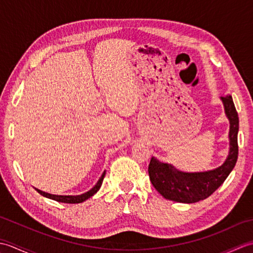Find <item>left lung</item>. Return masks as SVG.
I'll return each instance as SVG.
<instances>
[{"label":"left lung","mask_w":253,"mask_h":253,"mask_svg":"<svg viewBox=\"0 0 253 253\" xmlns=\"http://www.w3.org/2000/svg\"><path fill=\"white\" fill-rule=\"evenodd\" d=\"M225 113L229 120V154L222 166L204 173H182L173 166L151 159L148 168L150 180L153 187L165 199L182 203H195L210 197L221 186L238 159V129L239 118L233 98L222 96Z\"/></svg>","instance_id":"left-lung-1"}]
</instances>
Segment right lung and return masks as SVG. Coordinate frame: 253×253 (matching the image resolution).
<instances>
[{
    "instance_id": "right-lung-1",
    "label": "right lung",
    "mask_w": 253,
    "mask_h": 253,
    "mask_svg": "<svg viewBox=\"0 0 253 253\" xmlns=\"http://www.w3.org/2000/svg\"><path fill=\"white\" fill-rule=\"evenodd\" d=\"M105 176V171L103 174H102L101 178L99 179V181L96 182V185L92 188V189L89 190L88 192L84 193V195H80V196H55V195H50V193H46V192H43L41 190H38L37 191L40 193V195L44 196L46 198H50L52 199V200H55L57 202H64V203H80V202H84V200H87V199H89L90 197H92L94 193L98 191L100 189V187L102 185V181H103V178Z\"/></svg>"
}]
</instances>
